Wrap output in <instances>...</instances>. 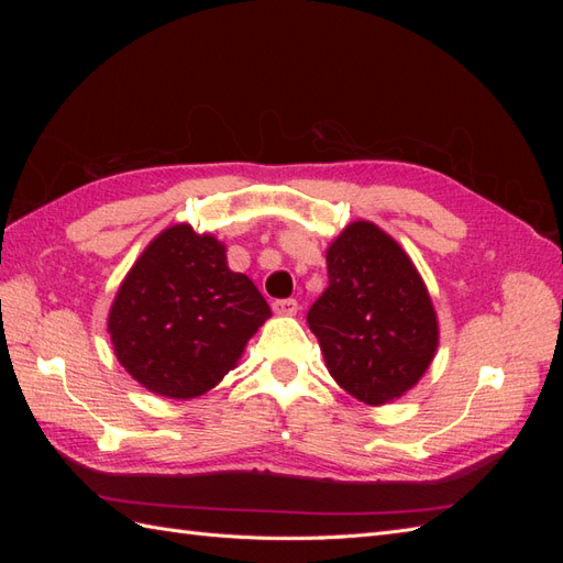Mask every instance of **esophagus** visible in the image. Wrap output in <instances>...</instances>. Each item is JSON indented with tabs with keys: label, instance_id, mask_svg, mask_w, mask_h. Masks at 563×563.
I'll return each mask as SVG.
<instances>
[{
	"label": "esophagus",
	"instance_id": "obj_1",
	"mask_svg": "<svg viewBox=\"0 0 563 563\" xmlns=\"http://www.w3.org/2000/svg\"><path fill=\"white\" fill-rule=\"evenodd\" d=\"M272 310L282 317H294L298 312V302L294 298H284V300H275L272 302Z\"/></svg>",
	"mask_w": 563,
	"mask_h": 563
}]
</instances>
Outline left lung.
<instances>
[{"label":"left lung","mask_w":563,"mask_h":563,"mask_svg":"<svg viewBox=\"0 0 563 563\" xmlns=\"http://www.w3.org/2000/svg\"><path fill=\"white\" fill-rule=\"evenodd\" d=\"M329 286L308 312L323 362L347 395L383 406L406 395L439 345L432 298L406 251L368 220L327 249Z\"/></svg>","instance_id":"left-lung-1"}]
</instances>
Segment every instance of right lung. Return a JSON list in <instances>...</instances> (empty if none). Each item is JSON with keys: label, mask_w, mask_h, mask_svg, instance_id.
<instances>
[{"label": "right lung", "mask_w": 563, "mask_h": 563, "mask_svg": "<svg viewBox=\"0 0 563 563\" xmlns=\"http://www.w3.org/2000/svg\"><path fill=\"white\" fill-rule=\"evenodd\" d=\"M269 314L255 284L228 267L225 244L183 223L133 263L108 331L133 380L159 397L192 399L228 376Z\"/></svg>", "instance_id": "1"}]
</instances>
